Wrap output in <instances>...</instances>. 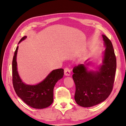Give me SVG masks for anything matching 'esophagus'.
I'll return each instance as SVG.
<instances>
[{"mask_svg": "<svg viewBox=\"0 0 126 126\" xmlns=\"http://www.w3.org/2000/svg\"><path fill=\"white\" fill-rule=\"evenodd\" d=\"M64 74L65 76H69L70 74V70L69 68L66 67L64 69Z\"/></svg>", "mask_w": 126, "mask_h": 126, "instance_id": "1", "label": "esophagus"}]
</instances>
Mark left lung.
Instances as JSON below:
<instances>
[{"mask_svg":"<svg viewBox=\"0 0 126 126\" xmlns=\"http://www.w3.org/2000/svg\"><path fill=\"white\" fill-rule=\"evenodd\" d=\"M106 49L103 64L97 71H88L87 64L75 66L72 78L76 86L75 100L83 107L100 104L107 98L113 89L116 71V58L111 41L102 35Z\"/></svg>","mask_w":126,"mask_h":126,"instance_id":"8db88e82","label":"left lung"}]
</instances>
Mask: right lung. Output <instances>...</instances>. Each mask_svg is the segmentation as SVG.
Masks as SVG:
<instances>
[{
  "instance_id": "add662e5",
  "label": "right lung",
  "mask_w": 126,
  "mask_h": 126,
  "mask_svg": "<svg viewBox=\"0 0 126 126\" xmlns=\"http://www.w3.org/2000/svg\"><path fill=\"white\" fill-rule=\"evenodd\" d=\"M24 36L19 42L26 38ZM18 46L15 51L12 63L13 84L17 96L27 105L36 109L47 108L52 104L54 100V88L56 82L62 78L63 69L52 70L44 80L36 85H27L22 82L17 70L16 56Z\"/></svg>"
}]
</instances>
